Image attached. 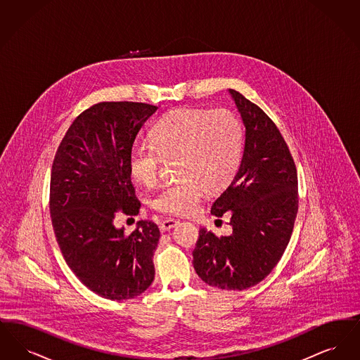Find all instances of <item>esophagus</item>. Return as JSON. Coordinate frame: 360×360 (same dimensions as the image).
<instances>
[{
    "instance_id": "obj_1",
    "label": "esophagus",
    "mask_w": 360,
    "mask_h": 360,
    "mask_svg": "<svg viewBox=\"0 0 360 360\" xmlns=\"http://www.w3.org/2000/svg\"><path fill=\"white\" fill-rule=\"evenodd\" d=\"M178 224H179L178 220H174V219H167V220H165L163 223H160L159 228H160V231H162V232H166V231H170V229L174 228V226H176Z\"/></svg>"
}]
</instances>
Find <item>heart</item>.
<instances>
[{"mask_svg":"<svg viewBox=\"0 0 360 360\" xmlns=\"http://www.w3.org/2000/svg\"><path fill=\"white\" fill-rule=\"evenodd\" d=\"M151 144H136L128 156L132 178L144 186L158 181L162 158H176L179 181L162 188L153 200L156 210L188 216L202 200L206 188L225 186L240 165L243 127L226 109H176L158 121Z\"/></svg>","mask_w":360,"mask_h":360,"instance_id":"heart-1","label":"heart"}]
</instances>
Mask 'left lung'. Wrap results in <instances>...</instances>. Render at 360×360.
Segmentation results:
<instances>
[{"label": "left lung", "mask_w": 360, "mask_h": 360, "mask_svg": "<svg viewBox=\"0 0 360 360\" xmlns=\"http://www.w3.org/2000/svg\"><path fill=\"white\" fill-rule=\"evenodd\" d=\"M245 128L239 170L210 213H229L232 233L217 238L206 228L193 251V266L209 286L244 290L273 271L283 255L298 210L297 169L273 120L229 89Z\"/></svg>", "instance_id": "1"}]
</instances>
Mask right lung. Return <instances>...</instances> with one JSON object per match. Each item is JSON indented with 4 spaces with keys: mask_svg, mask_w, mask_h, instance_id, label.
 I'll return each mask as SVG.
<instances>
[{
    "mask_svg": "<svg viewBox=\"0 0 360 360\" xmlns=\"http://www.w3.org/2000/svg\"><path fill=\"white\" fill-rule=\"evenodd\" d=\"M158 106L100 103L82 112L52 163L50 213L56 241L77 278L103 298H135L153 283L156 224L141 220L127 235L115 226L117 210L137 214L128 156Z\"/></svg>",
    "mask_w": 360,
    "mask_h": 360,
    "instance_id": "add662e5",
    "label": "right lung"
}]
</instances>
